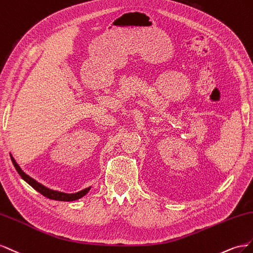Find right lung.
Segmentation results:
<instances>
[{"label":"right lung","instance_id":"right-lung-1","mask_svg":"<svg viewBox=\"0 0 253 253\" xmlns=\"http://www.w3.org/2000/svg\"><path fill=\"white\" fill-rule=\"evenodd\" d=\"M10 158H11V161H12L14 169H16V170L18 171V174L21 176V178H22L24 181L27 182L32 187H34L36 191L39 192L40 194L43 195V196H45L49 199L58 200V201H73V200H77L79 198L84 197V195L88 193L91 189V186H89V187H85V189L79 191L77 193H72V194H68V193H63V192L54 191L52 189H48V187H46L45 185H43L40 182H38L37 180H35L31 176H28L27 174H25V172L22 170V169L19 167V164L17 163V161L14 160V158L11 156V154H10Z\"/></svg>","mask_w":253,"mask_h":253}]
</instances>
